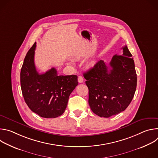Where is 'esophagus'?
<instances>
[{
	"label": "esophagus",
	"mask_w": 158,
	"mask_h": 158,
	"mask_svg": "<svg viewBox=\"0 0 158 158\" xmlns=\"http://www.w3.org/2000/svg\"><path fill=\"white\" fill-rule=\"evenodd\" d=\"M77 79H78V82H79V83H82V82H83V81H84V78H83V77L81 76H79Z\"/></svg>",
	"instance_id": "obj_1"
}]
</instances>
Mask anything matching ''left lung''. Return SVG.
<instances>
[{
    "label": "left lung",
    "instance_id": "1",
    "mask_svg": "<svg viewBox=\"0 0 158 158\" xmlns=\"http://www.w3.org/2000/svg\"><path fill=\"white\" fill-rule=\"evenodd\" d=\"M122 49L123 54L112 57L109 65L101 60L84 74L89 106L100 117L109 118L124 111L136 91L134 62L127 46Z\"/></svg>",
    "mask_w": 158,
    "mask_h": 158
}]
</instances>
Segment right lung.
<instances>
[{"mask_svg": "<svg viewBox=\"0 0 158 158\" xmlns=\"http://www.w3.org/2000/svg\"><path fill=\"white\" fill-rule=\"evenodd\" d=\"M36 42L27 52L20 71L22 95L30 109L45 118H57L65 111L69 97L78 85L77 76H59L52 67L39 74L34 64Z\"/></svg>", "mask_w": 158, "mask_h": 158, "instance_id": "obj_1", "label": "right lung"}]
</instances>
